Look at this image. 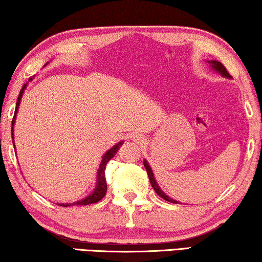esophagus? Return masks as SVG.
Listing matches in <instances>:
<instances>
[{"label": "esophagus", "instance_id": "34e87169", "mask_svg": "<svg viewBox=\"0 0 262 262\" xmlns=\"http://www.w3.org/2000/svg\"><path fill=\"white\" fill-rule=\"evenodd\" d=\"M136 139H137V142H142V139H140V137H137V136H136Z\"/></svg>", "mask_w": 262, "mask_h": 262}]
</instances>
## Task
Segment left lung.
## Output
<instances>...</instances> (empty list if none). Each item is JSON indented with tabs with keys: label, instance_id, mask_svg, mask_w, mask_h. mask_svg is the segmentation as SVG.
<instances>
[{
	"label": "left lung",
	"instance_id": "obj_1",
	"mask_svg": "<svg viewBox=\"0 0 262 262\" xmlns=\"http://www.w3.org/2000/svg\"><path fill=\"white\" fill-rule=\"evenodd\" d=\"M207 62H209V63H210V67H211V70L215 71V72H217L219 74H221V75H222V77H226V78H232V77H230V74L228 73V72H227L226 67L223 66L221 62H219V61H215V60H210V61H207ZM143 163H144V166H145V169H146L147 176H149L150 183H151V185H152L154 190L157 192V195H158V196H161L163 200L168 201V202L177 203V201L172 200V199H170V197H169L168 195H165V192H163V191H162V189L159 188L158 183H157V182H156V180H155L154 172H152V170H151V168H150L149 163H147V162L145 161V159H144Z\"/></svg>",
	"mask_w": 262,
	"mask_h": 262
}]
</instances>
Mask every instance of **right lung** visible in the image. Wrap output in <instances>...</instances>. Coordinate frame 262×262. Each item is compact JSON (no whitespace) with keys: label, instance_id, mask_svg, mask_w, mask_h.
<instances>
[{"label":"right lung","instance_id":"1","mask_svg":"<svg viewBox=\"0 0 262 262\" xmlns=\"http://www.w3.org/2000/svg\"><path fill=\"white\" fill-rule=\"evenodd\" d=\"M46 65H47V63H46ZM32 79L33 78H30L29 81H32ZM26 87H27V84L24 85V87H22L21 91H20V94H18L17 101H16V107H15L14 118H13V122H11V138H13V143H14V123H15V118H16V113H17V110H18V105H20L21 98H22V96H24V92H25ZM123 143L124 142H119L118 144H116L115 146H112L108 151H106V154H104L103 159H101V162H100L99 169H98L97 184H96V188L93 189V191L91 192L89 196L85 197V199L80 200V201H77V202H73V203H62V204H60V206L68 207V206H73V204H79V206H86V204L99 202V201L105 196L106 190H107V184H106V178H105L106 164H107V162L110 161V159L115 157V155L117 154V151L119 150L120 145H123ZM14 147H15V145H14Z\"/></svg>","mask_w":262,"mask_h":262}]
</instances>
